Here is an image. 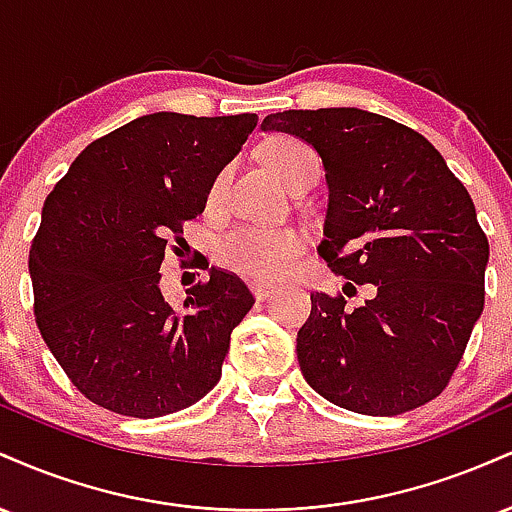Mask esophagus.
Returning a JSON list of instances; mask_svg holds the SVG:
<instances>
[{"label": "esophagus", "mask_w": 512, "mask_h": 512, "mask_svg": "<svg viewBox=\"0 0 512 512\" xmlns=\"http://www.w3.org/2000/svg\"><path fill=\"white\" fill-rule=\"evenodd\" d=\"M250 291L257 301H267V298L274 293V286L272 284H250Z\"/></svg>", "instance_id": "obj_1"}]
</instances>
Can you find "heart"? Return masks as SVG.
Wrapping results in <instances>:
<instances>
[{"instance_id":"1","label":"heart","mask_w":512,"mask_h":512,"mask_svg":"<svg viewBox=\"0 0 512 512\" xmlns=\"http://www.w3.org/2000/svg\"><path fill=\"white\" fill-rule=\"evenodd\" d=\"M264 161L272 168V173L284 182L289 190L298 185L308 170L317 166L315 151L301 139L274 137L264 144ZM231 170L223 168L211 180L207 192V204L211 209L219 207L226 195ZM303 238L296 231H269V228L243 226L228 233L219 243V262L223 267L245 276L252 281H274L279 279L293 262L301 257Z\"/></svg>"}]
</instances>
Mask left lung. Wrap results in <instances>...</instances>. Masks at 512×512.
Wrapping results in <instances>:
<instances>
[{
    "mask_svg": "<svg viewBox=\"0 0 512 512\" xmlns=\"http://www.w3.org/2000/svg\"><path fill=\"white\" fill-rule=\"evenodd\" d=\"M262 129L320 154L330 204L317 255L334 274L375 286L358 308L342 293H310L296 339L303 378L368 416L436 399L484 310L489 240L467 187L426 137L368 110H284Z\"/></svg>",
    "mask_w": 512,
    "mask_h": 512,
    "instance_id": "1",
    "label": "left lung"
}]
</instances>
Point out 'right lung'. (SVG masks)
I'll use <instances>...</instances> for the list:
<instances>
[{
	"label": "right lung",
	"instance_id": "obj_1",
	"mask_svg": "<svg viewBox=\"0 0 512 512\" xmlns=\"http://www.w3.org/2000/svg\"><path fill=\"white\" fill-rule=\"evenodd\" d=\"M255 127L252 113L137 117L88 144L45 199L28 255L35 322L98 407L154 419L219 383L233 327L255 298L211 267L173 308L158 269Z\"/></svg>",
	"mask_w": 512,
	"mask_h": 512
}]
</instances>
